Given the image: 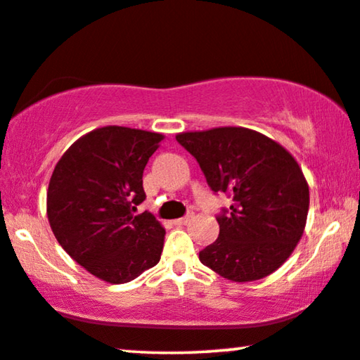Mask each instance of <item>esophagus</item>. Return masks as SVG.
I'll list each match as a JSON object with an SVG mask.
<instances>
[{
  "label": "esophagus",
  "instance_id": "esophagus-1",
  "mask_svg": "<svg viewBox=\"0 0 360 360\" xmlns=\"http://www.w3.org/2000/svg\"><path fill=\"white\" fill-rule=\"evenodd\" d=\"M193 217H194V214H193V212H189V214H186L184 217H181V219H174V220H172V224H174V225H184V224H188L189 220L193 219Z\"/></svg>",
  "mask_w": 360,
  "mask_h": 360
}]
</instances>
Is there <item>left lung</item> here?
I'll return each mask as SVG.
<instances>
[{
    "instance_id": "left-lung-1",
    "label": "left lung",
    "mask_w": 360,
    "mask_h": 360,
    "mask_svg": "<svg viewBox=\"0 0 360 360\" xmlns=\"http://www.w3.org/2000/svg\"><path fill=\"white\" fill-rule=\"evenodd\" d=\"M176 140L199 162L209 188L233 200L217 215V240L199 260L238 283L271 275L293 253L308 217L309 188L298 162L271 138L242 127Z\"/></svg>"
}]
</instances>
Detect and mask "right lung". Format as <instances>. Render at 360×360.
<instances>
[{
  "mask_svg": "<svg viewBox=\"0 0 360 360\" xmlns=\"http://www.w3.org/2000/svg\"><path fill=\"white\" fill-rule=\"evenodd\" d=\"M162 135L103 127L79 138L54 167L47 219L60 247L100 280L128 283L155 266L165 229L145 200L143 171Z\"/></svg>",
  "mask_w": 360,
  "mask_h": 360,
  "instance_id": "right-lung-1",
  "label": "right lung"
}]
</instances>
